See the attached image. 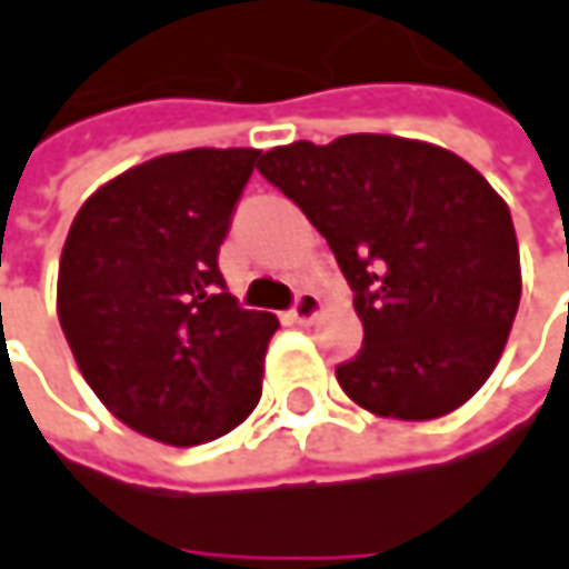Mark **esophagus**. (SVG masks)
<instances>
[{
    "label": "esophagus",
    "mask_w": 569,
    "mask_h": 569,
    "mask_svg": "<svg viewBox=\"0 0 569 569\" xmlns=\"http://www.w3.org/2000/svg\"><path fill=\"white\" fill-rule=\"evenodd\" d=\"M319 312H322V299H319L312 289H302V292L296 296L292 309H289V319L299 322V326H309Z\"/></svg>",
    "instance_id": "34e87169"
}]
</instances>
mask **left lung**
<instances>
[{"label":"left lung","instance_id":"1","mask_svg":"<svg viewBox=\"0 0 569 569\" xmlns=\"http://www.w3.org/2000/svg\"><path fill=\"white\" fill-rule=\"evenodd\" d=\"M336 253L365 326L341 390L393 420H437L489 381L521 302L511 211L466 159L355 132L260 156Z\"/></svg>","mask_w":569,"mask_h":569}]
</instances>
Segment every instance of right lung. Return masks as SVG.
I'll use <instances>...</instances> for the list:
<instances>
[{"label":"right lung","instance_id":"obj_1","mask_svg":"<svg viewBox=\"0 0 569 569\" xmlns=\"http://www.w3.org/2000/svg\"><path fill=\"white\" fill-rule=\"evenodd\" d=\"M260 149H184L100 184L58 270V319L83 381L136 433L198 446L263 390L277 316L240 309L218 270Z\"/></svg>","mask_w":569,"mask_h":569}]
</instances>
